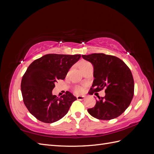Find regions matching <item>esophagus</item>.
<instances>
[{"instance_id":"1","label":"esophagus","mask_w":154,"mask_h":154,"mask_svg":"<svg viewBox=\"0 0 154 154\" xmlns=\"http://www.w3.org/2000/svg\"><path fill=\"white\" fill-rule=\"evenodd\" d=\"M76 98L78 100H83L85 99V96H77Z\"/></svg>"}]
</instances>
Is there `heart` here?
Instances as JSON below:
<instances>
[{"label":"heart","mask_w":154,"mask_h":154,"mask_svg":"<svg viewBox=\"0 0 154 154\" xmlns=\"http://www.w3.org/2000/svg\"><path fill=\"white\" fill-rule=\"evenodd\" d=\"M90 64V63H88L87 62H85V61H83V62H81L80 63H79V67H80V70H82L83 68H84L86 66H87V65ZM82 91V88L80 87H77L75 88V92H77V93H79L80 92Z\"/></svg>","instance_id":"heart-1"}]
</instances>
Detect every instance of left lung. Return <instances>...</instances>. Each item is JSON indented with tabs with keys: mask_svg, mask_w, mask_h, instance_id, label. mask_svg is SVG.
Here are the masks:
<instances>
[{
	"mask_svg": "<svg viewBox=\"0 0 154 154\" xmlns=\"http://www.w3.org/2000/svg\"><path fill=\"white\" fill-rule=\"evenodd\" d=\"M82 57L94 67V80L88 94L106 88L104 98L97 96L96 105L88 109V112L101 120L118 118L128 108L134 96V82L130 69L114 56L94 53Z\"/></svg>",
	"mask_w": 154,
	"mask_h": 154,
	"instance_id": "8db88e82",
	"label": "left lung"
}]
</instances>
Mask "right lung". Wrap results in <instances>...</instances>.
I'll list each match as a JSON object with an SVG mask.
<instances>
[{
  "label": "right lung",
  "mask_w": 154,
  "mask_h": 154,
  "mask_svg": "<svg viewBox=\"0 0 154 154\" xmlns=\"http://www.w3.org/2000/svg\"><path fill=\"white\" fill-rule=\"evenodd\" d=\"M80 57L81 54H45L27 69L21 82L23 101L37 119L52 123L67 114L76 97L69 91L58 97L53 95L52 91L55 83L64 80L69 70Z\"/></svg>",
  "instance_id": "obj_1"
}]
</instances>
